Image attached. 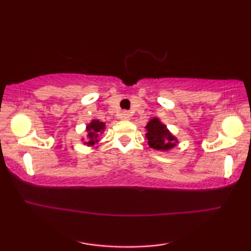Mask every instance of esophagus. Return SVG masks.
I'll list each match as a JSON object with an SVG mask.
<instances>
[{
  "label": "esophagus",
  "instance_id": "1",
  "mask_svg": "<svg viewBox=\"0 0 251 251\" xmlns=\"http://www.w3.org/2000/svg\"><path fill=\"white\" fill-rule=\"evenodd\" d=\"M119 118L121 119V120H129V119H130L129 112H126V111L121 112V113H120V114H119Z\"/></svg>",
  "mask_w": 251,
  "mask_h": 251
}]
</instances>
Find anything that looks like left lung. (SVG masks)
<instances>
[{
	"mask_svg": "<svg viewBox=\"0 0 251 251\" xmlns=\"http://www.w3.org/2000/svg\"><path fill=\"white\" fill-rule=\"evenodd\" d=\"M146 138L151 149L156 151H170L177 146L178 139L168 130L167 126L159 118L151 119L146 125Z\"/></svg>",
	"mask_w": 251,
	"mask_h": 251,
	"instance_id": "8db88e82",
	"label": "left lung"
}]
</instances>
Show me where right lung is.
Here are the masks:
<instances>
[{"label": "right lung", "instance_id": "right-lung-1", "mask_svg": "<svg viewBox=\"0 0 251 251\" xmlns=\"http://www.w3.org/2000/svg\"><path fill=\"white\" fill-rule=\"evenodd\" d=\"M85 130H87V138L83 144L87 146H94L99 142L100 133L104 132L105 122L99 121V120H92L89 125H87ZM82 140H84V138H82Z\"/></svg>", "mask_w": 251, "mask_h": 251}]
</instances>
